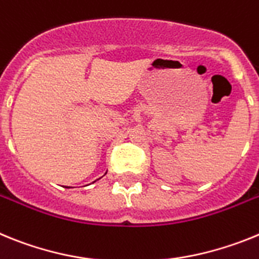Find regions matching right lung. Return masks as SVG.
<instances>
[{"instance_id": "1", "label": "right lung", "mask_w": 259, "mask_h": 259, "mask_svg": "<svg viewBox=\"0 0 259 259\" xmlns=\"http://www.w3.org/2000/svg\"><path fill=\"white\" fill-rule=\"evenodd\" d=\"M105 175H107V172H105ZM99 180V179H98ZM94 183H95V181H94Z\"/></svg>"}]
</instances>
